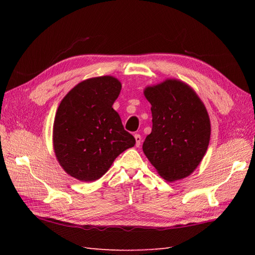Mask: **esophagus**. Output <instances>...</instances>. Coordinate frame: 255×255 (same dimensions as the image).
Masks as SVG:
<instances>
[{
    "instance_id": "34e87169",
    "label": "esophagus",
    "mask_w": 255,
    "mask_h": 255,
    "mask_svg": "<svg viewBox=\"0 0 255 255\" xmlns=\"http://www.w3.org/2000/svg\"><path fill=\"white\" fill-rule=\"evenodd\" d=\"M135 140H136V146H139L141 143V136L139 134H135Z\"/></svg>"
}]
</instances>
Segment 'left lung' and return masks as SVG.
Listing matches in <instances>:
<instances>
[{
	"instance_id": "1",
	"label": "left lung",
	"mask_w": 255,
	"mask_h": 255,
	"mask_svg": "<svg viewBox=\"0 0 255 255\" xmlns=\"http://www.w3.org/2000/svg\"><path fill=\"white\" fill-rule=\"evenodd\" d=\"M152 132L142 150L158 174L169 182L184 179L201 163L211 138V121L203 102L179 80L146 87Z\"/></svg>"
}]
</instances>
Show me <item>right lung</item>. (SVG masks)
<instances>
[{"label":"right lung","instance_id":"obj_1","mask_svg":"<svg viewBox=\"0 0 255 255\" xmlns=\"http://www.w3.org/2000/svg\"><path fill=\"white\" fill-rule=\"evenodd\" d=\"M121 83L111 75L85 80L58 106L53 125V146L64 170L92 182L111 168L119 154L135 144L113 109Z\"/></svg>","mask_w":255,"mask_h":255}]
</instances>
